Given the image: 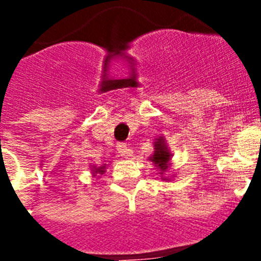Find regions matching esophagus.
Returning <instances> with one entry per match:
<instances>
[{
  "instance_id": "1",
  "label": "esophagus",
  "mask_w": 261,
  "mask_h": 261,
  "mask_svg": "<svg viewBox=\"0 0 261 261\" xmlns=\"http://www.w3.org/2000/svg\"><path fill=\"white\" fill-rule=\"evenodd\" d=\"M118 151L120 153V155L124 157V159H128V157H131V154H133V150H131L127 145H124V143H119Z\"/></svg>"
}]
</instances>
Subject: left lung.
Masks as SVG:
<instances>
[{
	"label": "left lung",
	"instance_id": "1",
	"mask_svg": "<svg viewBox=\"0 0 261 261\" xmlns=\"http://www.w3.org/2000/svg\"><path fill=\"white\" fill-rule=\"evenodd\" d=\"M153 154L149 157V161L153 163L155 169L159 171L161 180L165 181H171L172 177H174V174H168L172 165V159H173V153L171 151L169 146H168L167 139L164 135H159L157 138L153 141Z\"/></svg>",
	"mask_w": 261,
	"mask_h": 261
}]
</instances>
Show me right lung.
Returning a JSON list of instances; mask_svg holds the SVG:
<instances>
[{
  "mask_svg": "<svg viewBox=\"0 0 261 261\" xmlns=\"http://www.w3.org/2000/svg\"><path fill=\"white\" fill-rule=\"evenodd\" d=\"M107 167H108V164L104 163L102 165L97 167V165H90V174H92V177L93 178H100L101 177V174L106 173Z\"/></svg>",
  "mask_w": 261,
  "mask_h": 261,
  "instance_id": "1",
  "label": "right lung"
}]
</instances>
